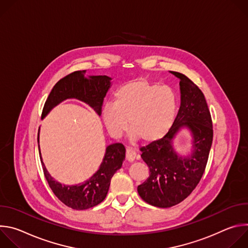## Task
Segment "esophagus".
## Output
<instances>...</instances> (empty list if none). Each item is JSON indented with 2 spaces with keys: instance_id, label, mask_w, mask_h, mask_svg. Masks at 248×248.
<instances>
[{
  "instance_id": "esophagus-1",
  "label": "esophagus",
  "mask_w": 248,
  "mask_h": 248,
  "mask_svg": "<svg viewBox=\"0 0 248 248\" xmlns=\"http://www.w3.org/2000/svg\"><path fill=\"white\" fill-rule=\"evenodd\" d=\"M125 158L127 161L129 162H133L136 158H137V155L135 153V151L131 148H126V151H125Z\"/></svg>"
}]
</instances>
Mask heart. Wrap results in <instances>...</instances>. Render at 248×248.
<instances>
[{
	"label": "heart",
	"mask_w": 248,
	"mask_h": 248,
	"mask_svg": "<svg viewBox=\"0 0 248 248\" xmlns=\"http://www.w3.org/2000/svg\"><path fill=\"white\" fill-rule=\"evenodd\" d=\"M178 102L168 86L141 78L121 86L115 94V105H106L103 120L108 131L121 137L129 129L131 139L153 143L162 139L172 126Z\"/></svg>",
	"instance_id": "b5f03b06"
}]
</instances>
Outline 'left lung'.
<instances>
[{
	"mask_svg": "<svg viewBox=\"0 0 248 248\" xmlns=\"http://www.w3.org/2000/svg\"><path fill=\"white\" fill-rule=\"evenodd\" d=\"M170 73L181 79L179 113L162 139L140 149L150 173L137 191L145 202L159 208L174 206L190 195L205 171L213 141V124L204 94L186 76ZM185 125L194 134L195 149L189 158L178 156L172 148L174 134Z\"/></svg>",
	"mask_w": 248,
	"mask_h": 248,
	"instance_id": "left-lung-1",
	"label": "left lung"
}]
</instances>
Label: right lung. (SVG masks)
<instances>
[{
  "label": "right lung",
  "mask_w": 248,
  "mask_h": 248,
  "mask_svg": "<svg viewBox=\"0 0 248 248\" xmlns=\"http://www.w3.org/2000/svg\"><path fill=\"white\" fill-rule=\"evenodd\" d=\"M86 70H77L60 79L50 92L43 107L41 118H44L57 104L66 98H77L88 104L99 115L102 114L104 98L110 87L111 78L106 76L84 78ZM39 142V133H38ZM39 155L48 185L54 194L65 206L75 210H86L100 204L107 196L114 173L121 169L125 157V148L122 143H115L106 148V154L99 170L78 186H62L47 171L39 149Z\"/></svg>",
  "instance_id": "obj_1"
}]
</instances>
